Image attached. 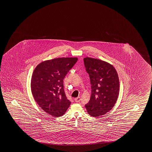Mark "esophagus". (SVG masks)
I'll list each match as a JSON object with an SVG mask.
<instances>
[{"mask_svg": "<svg viewBox=\"0 0 152 152\" xmlns=\"http://www.w3.org/2000/svg\"><path fill=\"white\" fill-rule=\"evenodd\" d=\"M75 102H77V103H78V102H79L80 101V97H77V98H76L75 99Z\"/></svg>", "mask_w": 152, "mask_h": 152, "instance_id": "obj_1", "label": "esophagus"}]
</instances>
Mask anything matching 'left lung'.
<instances>
[{
  "label": "left lung",
  "mask_w": 152,
  "mask_h": 152,
  "mask_svg": "<svg viewBox=\"0 0 152 152\" xmlns=\"http://www.w3.org/2000/svg\"><path fill=\"white\" fill-rule=\"evenodd\" d=\"M91 86V95L85 105L89 115L97 117L105 115L115 106L119 92V80L113 66L90 57L83 59Z\"/></svg>",
  "instance_id": "obj_1"
}]
</instances>
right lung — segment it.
Returning <instances> with one entry per match:
<instances>
[{
    "instance_id": "right-lung-1",
    "label": "right lung",
    "mask_w": 152,
    "mask_h": 152,
    "mask_svg": "<svg viewBox=\"0 0 152 152\" xmlns=\"http://www.w3.org/2000/svg\"><path fill=\"white\" fill-rule=\"evenodd\" d=\"M77 60L76 57L54 58L41 62L34 70L32 95L40 107L53 117L62 116L71 104L64 91L63 79Z\"/></svg>"
}]
</instances>
